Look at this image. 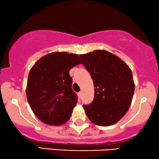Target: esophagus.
Wrapping results in <instances>:
<instances>
[{
    "mask_svg": "<svg viewBox=\"0 0 159 159\" xmlns=\"http://www.w3.org/2000/svg\"><path fill=\"white\" fill-rule=\"evenodd\" d=\"M82 94H83V92H79V95L80 96H82Z\"/></svg>",
    "mask_w": 159,
    "mask_h": 159,
    "instance_id": "obj_1",
    "label": "esophagus"
}]
</instances>
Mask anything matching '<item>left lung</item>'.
Wrapping results in <instances>:
<instances>
[{
  "label": "left lung",
  "instance_id": "1",
  "mask_svg": "<svg viewBox=\"0 0 159 159\" xmlns=\"http://www.w3.org/2000/svg\"><path fill=\"white\" fill-rule=\"evenodd\" d=\"M80 57L94 86L93 101L83 106L86 114L98 125H114L127 113L133 99L135 85L131 70L119 57L104 50Z\"/></svg>",
  "mask_w": 159,
  "mask_h": 159
}]
</instances>
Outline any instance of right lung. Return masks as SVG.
Here are the masks:
<instances>
[{
    "label": "right lung",
    "mask_w": 159,
    "mask_h": 159,
    "mask_svg": "<svg viewBox=\"0 0 159 159\" xmlns=\"http://www.w3.org/2000/svg\"><path fill=\"white\" fill-rule=\"evenodd\" d=\"M77 54L53 52L44 56L30 70L26 96L38 119L50 125H61L70 120L78 101L72 89L69 72L81 64Z\"/></svg>",
    "instance_id": "add662e5"
}]
</instances>
